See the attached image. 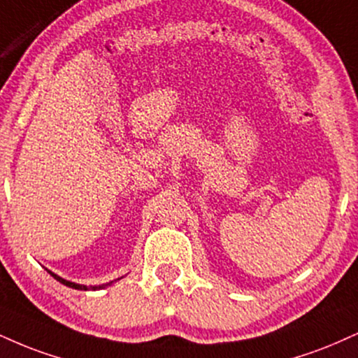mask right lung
<instances>
[{"mask_svg":"<svg viewBox=\"0 0 358 358\" xmlns=\"http://www.w3.org/2000/svg\"><path fill=\"white\" fill-rule=\"evenodd\" d=\"M48 273H50L51 277H53L55 280H58L59 283H63V285H66V287H70V288H75V290H101V288L108 287V285H111V283H113V282H110V283H103V285H90V287H86V285H80V283L70 282V280H64V278H62V277H58V275L51 272V270H48ZM116 280H120V278H116Z\"/></svg>","mask_w":358,"mask_h":358,"instance_id":"right-lung-1","label":"right lung"}]
</instances>
